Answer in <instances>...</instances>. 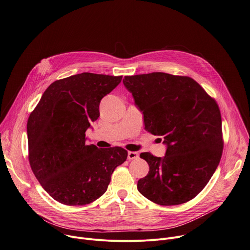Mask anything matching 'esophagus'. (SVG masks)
I'll use <instances>...</instances> for the list:
<instances>
[{"instance_id":"34e87169","label":"esophagus","mask_w":250,"mask_h":250,"mask_svg":"<svg viewBox=\"0 0 250 250\" xmlns=\"http://www.w3.org/2000/svg\"><path fill=\"white\" fill-rule=\"evenodd\" d=\"M139 157V153L136 152V151H129L128 152V159L131 160V159H136Z\"/></svg>"}]
</instances>
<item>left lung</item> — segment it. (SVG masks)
Returning a JSON list of instances; mask_svg holds the SVG:
<instances>
[{
    "mask_svg": "<svg viewBox=\"0 0 250 250\" xmlns=\"http://www.w3.org/2000/svg\"><path fill=\"white\" fill-rule=\"evenodd\" d=\"M125 88L144 114L146 131L163 136L165 156L141 153L148 174L138 190L160 205L195 197L217 169L223 151L222 119L216 102L188 76L152 72L125 76Z\"/></svg>",
    "mask_w": 250,
    "mask_h": 250,
    "instance_id": "obj_1",
    "label": "left lung"
}]
</instances>
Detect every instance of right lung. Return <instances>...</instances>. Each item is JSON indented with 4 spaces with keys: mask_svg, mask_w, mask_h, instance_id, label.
<instances>
[{
    "mask_svg": "<svg viewBox=\"0 0 250 250\" xmlns=\"http://www.w3.org/2000/svg\"><path fill=\"white\" fill-rule=\"evenodd\" d=\"M122 76L84 72L57 80L44 92L27 122L29 162L43 188L70 206L89 204L107 189L111 174L128 155L115 146L86 145V131L100 116V103Z\"/></svg>",
    "mask_w": 250,
    "mask_h": 250,
    "instance_id": "add662e5",
    "label": "right lung"
}]
</instances>
